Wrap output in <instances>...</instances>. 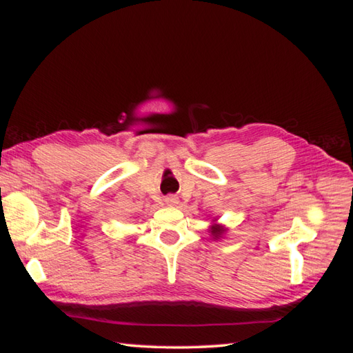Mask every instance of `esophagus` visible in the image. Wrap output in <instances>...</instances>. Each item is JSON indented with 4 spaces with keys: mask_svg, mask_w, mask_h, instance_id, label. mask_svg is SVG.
<instances>
[{
    "mask_svg": "<svg viewBox=\"0 0 353 353\" xmlns=\"http://www.w3.org/2000/svg\"><path fill=\"white\" fill-rule=\"evenodd\" d=\"M165 203L168 206H176L179 203V199L176 196H172V194H170V196L165 197Z\"/></svg>",
    "mask_w": 353,
    "mask_h": 353,
    "instance_id": "1",
    "label": "esophagus"
}]
</instances>
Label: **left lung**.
Segmentation results:
<instances>
[{
	"label": "left lung",
	"instance_id": "obj_1",
	"mask_svg": "<svg viewBox=\"0 0 353 353\" xmlns=\"http://www.w3.org/2000/svg\"><path fill=\"white\" fill-rule=\"evenodd\" d=\"M224 229L223 226H220V224H212L211 226V234H212V236L216 239V238H220L223 234H224Z\"/></svg>",
	"mask_w": 353,
	"mask_h": 353
}]
</instances>
